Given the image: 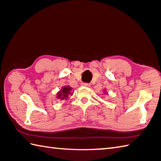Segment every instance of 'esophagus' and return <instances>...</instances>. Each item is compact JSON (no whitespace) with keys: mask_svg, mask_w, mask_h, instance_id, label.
<instances>
[{"mask_svg":"<svg viewBox=\"0 0 161 161\" xmlns=\"http://www.w3.org/2000/svg\"><path fill=\"white\" fill-rule=\"evenodd\" d=\"M81 85H82L83 86H86V87H89V86H91L90 84H88V83H83L82 84H81Z\"/></svg>","mask_w":161,"mask_h":161,"instance_id":"1","label":"esophagus"}]
</instances>
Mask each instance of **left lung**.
Masks as SVG:
<instances>
[{"instance_id": "left-lung-1", "label": "left lung", "mask_w": 161, "mask_h": 161, "mask_svg": "<svg viewBox=\"0 0 161 161\" xmlns=\"http://www.w3.org/2000/svg\"><path fill=\"white\" fill-rule=\"evenodd\" d=\"M103 92H104V94H107L108 93H106V91H105V89Z\"/></svg>"}]
</instances>
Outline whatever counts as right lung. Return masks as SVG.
<instances>
[{
	"mask_svg": "<svg viewBox=\"0 0 161 161\" xmlns=\"http://www.w3.org/2000/svg\"><path fill=\"white\" fill-rule=\"evenodd\" d=\"M71 91H72V88L70 86H63L61 90L57 93L56 98L60 100H67L70 95H73V92Z\"/></svg>",
	"mask_w": 161,
	"mask_h": 161,
	"instance_id": "add662e5",
	"label": "right lung"
}]
</instances>
